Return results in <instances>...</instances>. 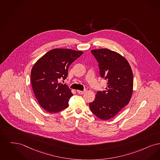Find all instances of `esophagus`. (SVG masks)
<instances>
[{
	"label": "esophagus",
	"instance_id": "1",
	"mask_svg": "<svg viewBox=\"0 0 160 160\" xmlns=\"http://www.w3.org/2000/svg\"><path fill=\"white\" fill-rule=\"evenodd\" d=\"M85 90L84 91H81V90H77V92L79 93V94H83L84 92H85Z\"/></svg>",
	"mask_w": 160,
	"mask_h": 160
}]
</instances>
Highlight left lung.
Returning <instances> with one entry per match:
<instances>
[{"label":"left lung","instance_id":"8db88e82","mask_svg":"<svg viewBox=\"0 0 160 160\" xmlns=\"http://www.w3.org/2000/svg\"><path fill=\"white\" fill-rule=\"evenodd\" d=\"M98 62L100 74L107 79L106 90L98 91L89 103L91 112L102 120L113 118L130 101L133 90L132 70L124 57L107 48L91 50Z\"/></svg>","mask_w":160,"mask_h":160}]
</instances>
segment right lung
Wrapping results in <instances>:
<instances>
[{
	"mask_svg": "<svg viewBox=\"0 0 160 160\" xmlns=\"http://www.w3.org/2000/svg\"><path fill=\"white\" fill-rule=\"evenodd\" d=\"M82 54V51L53 49L35 62L31 71L32 85L38 103L46 111L57 113L68 107L73 94L58 81L67 78L70 65Z\"/></svg>",
	"mask_w": 160,
	"mask_h": 160,
	"instance_id": "1",
	"label": "right lung"
}]
</instances>
